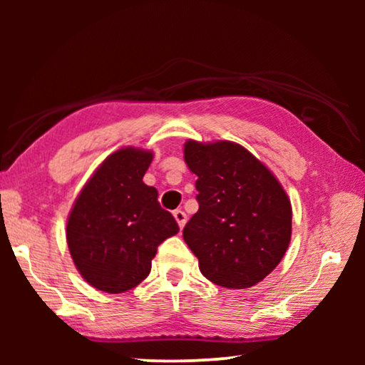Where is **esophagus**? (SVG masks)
Masks as SVG:
<instances>
[{
	"label": "esophagus",
	"instance_id": "1",
	"mask_svg": "<svg viewBox=\"0 0 365 365\" xmlns=\"http://www.w3.org/2000/svg\"><path fill=\"white\" fill-rule=\"evenodd\" d=\"M174 217L180 228H183V225L187 224V214H185L182 209H177V211H174Z\"/></svg>",
	"mask_w": 365,
	"mask_h": 365
}]
</instances>
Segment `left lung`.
<instances>
[{
  "label": "left lung",
  "mask_w": 365,
  "mask_h": 365,
  "mask_svg": "<svg viewBox=\"0 0 365 365\" xmlns=\"http://www.w3.org/2000/svg\"><path fill=\"white\" fill-rule=\"evenodd\" d=\"M185 163L197 175L200 209L183 240L201 274L224 288H250L274 270L292 238V202L275 175L233 141L188 140Z\"/></svg>",
  "instance_id": "1"
}]
</instances>
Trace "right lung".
<instances>
[{
    "label": "right lung",
    "instance_id": "1",
    "mask_svg": "<svg viewBox=\"0 0 365 365\" xmlns=\"http://www.w3.org/2000/svg\"><path fill=\"white\" fill-rule=\"evenodd\" d=\"M153 153L122 148L103 160L67 219V246L80 275L106 293H123L151 272L158 246L178 233L174 215L143 183Z\"/></svg>",
    "mask_w": 365,
    "mask_h": 365
}]
</instances>
